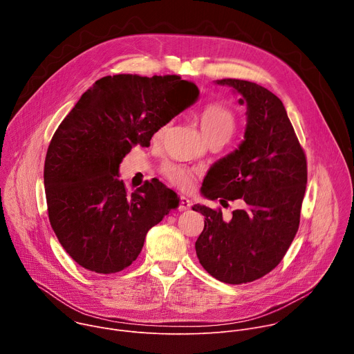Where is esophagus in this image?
Listing matches in <instances>:
<instances>
[{"label": "esophagus", "mask_w": 354, "mask_h": 354, "mask_svg": "<svg viewBox=\"0 0 354 354\" xmlns=\"http://www.w3.org/2000/svg\"><path fill=\"white\" fill-rule=\"evenodd\" d=\"M192 203L190 200L187 197H180V201H179V212H187L190 209Z\"/></svg>", "instance_id": "obj_1"}]
</instances>
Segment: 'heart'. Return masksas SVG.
Instances as JSON below:
<instances>
[{"label": "heart", "instance_id": "1", "mask_svg": "<svg viewBox=\"0 0 354 354\" xmlns=\"http://www.w3.org/2000/svg\"><path fill=\"white\" fill-rule=\"evenodd\" d=\"M198 123H200V129H201V131H203V136L206 137V140H209L212 137H218V136H223L228 140V137L232 134V131L235 129V115L225 105L212 102L200 109ZM168 126L169 124L161 126L158 129V131L156 133V137L161 138L164 136V133L167 131ZM162 174L169 182H172L174 185H176L180 189H189L193 182V178H194V172L192 169H187L185 167L175 165V164L164 165Z\"/></svg>", "mask_w": 354, "mask_h": 354}]
</instances>
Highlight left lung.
I'll return each mask as SVG.
<instances>
[{"mask_svg": "<svg viewBox=\"0 0 354 354\" xmlns=\"http://www.w3.org/2000/svg\"><path fill=\"white\" fill-rule=\"evenodd\" d=\"M232 88L246 106L243 140L212 165L200 193L209 200L242 201L224 220L221 210L203 205L196 255L207 273L223 283L242 284L273 270L299 225L307 186V160L281 100L269 89L243 80H217Z\"/></svg>", "mask_w": 354, "mask_h": 354, "instance_id": "left-lung-1", "label": "left lung"}]
</instances>
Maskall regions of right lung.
Listing matches in <instances>:
<instances>
[{
  "label": "right lung",
  "mask_w": 354,
  "mask_h": 354,
  "mask_svg": "<svg viewBox=\"0 0 354 354\" xmlns=\"http://www.w3.org/2000/svg\"><path fill=\"white\" fill-rule=\"evenodd\" d=\"M198 97L178 75H108L64 118L47 148L44 190L48 220L67 254L84 269L111 274L130 266L149 228L179 206L158 179L126 192L119 167Z\"/></svg>",
  "instance_id": "right-lung-1"
}]
</instances>
